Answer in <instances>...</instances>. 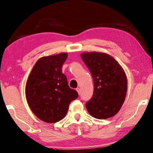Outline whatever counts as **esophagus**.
Returning a JSON list of instances; mask_svg holds the SVG:
<instances>
[{"mask_svg":"<svg viewBox=\"0 0 153 153\" xmlns=\"http://www.w3.org/2000/svg\"><path fill=\"white\" fill-rule=\"evenodd\" d=\"M76 90L77 91V92H78L79 94H80V93H81V89H80V88H76Z\"/></svg>","mask_w":153,"mask_h":153,"instance_id":"esophagus-1","label":"esophagus"}]
</instances>
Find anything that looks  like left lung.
<instances>
[{
  "mask_svg": "<svg viewBox=\"0 0 153 153\" xmlns=\"http://www.w3.org/2000/svg\"><path fill=\"white\" fill-rule=\"evenodd\" d=\"M81 58L91 73L94 91L86 108L97 119H107L116 115L124 102L127 77L122 67L108 53L85 52Z\"/></svg>",
  "mask_w": 153,
  "mask_h": 153,
  "instance_id": "left-lung-1",
  "label": "left lung"
}]
</instances>
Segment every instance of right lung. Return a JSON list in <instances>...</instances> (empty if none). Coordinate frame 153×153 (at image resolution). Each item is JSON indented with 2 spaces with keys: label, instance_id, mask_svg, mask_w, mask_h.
<instances>
[{
  "label": "right lung",
  "instance_id": "1",
  "mask_svg": "<svg viewBox=\"0 0 153 153\" xmlns=\"http://www.w3.org/2000/svg\"><path fill=\"white\" fill-rule=\"evenodd\" d=\"M68 54L61 53L39 58L25 86L26 100L33 113L42 121L55 123L65 117L72 101L79 97L71 89L62 66Z\"/></svg>",
  "mask_w": 153,
  "mask_h": 153
}]
</instances>
